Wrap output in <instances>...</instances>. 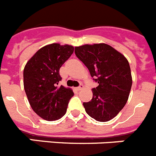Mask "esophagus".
Listing matches in <instances>:
<instances>
[{"label":"esophagus","mask_w":156,"mask_h":156,"mask_svg":"<svg viewBox=\"0 0 156 156\" xmlns=\"http://www.w3.org/2000/svg\"><path fill=\"white\" fill-rule=\"evenodd\" d=\"M82 89H83V86H78V87H77L76 90H78V91H80V90H82Z\"/></svg>","instance_id":"34e87169"}]
</instances>
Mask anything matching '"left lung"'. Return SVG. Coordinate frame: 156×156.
<instances>
[{
    "instance_id": "1",
    "label": "left lung",
    "mask_w": 156,
    "mask_h": 156,
    "mask_svg": "<svg viewBox=\"0 0 156 156\" xmlns=\"http://www.w3.org/2000/svg\"><path fill=\"white\" fill-rule=\"evenodd\" d=\"M75 55L98 83L93 98L83 103L86 113L101 122L114 118L129 99L133 78L125 55L106 44L75 47Z\"/></svg>"
}]
</instances>
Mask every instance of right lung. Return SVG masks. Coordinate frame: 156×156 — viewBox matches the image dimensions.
<instances>
[{
  "label": "right lung",
  "mask_w": 156,
  "mask_h": 156,
  "mask_svg": "<svg viewBox=\"0 0 156 156\" xmlns=\"http://www.w3.org/2000/svg\"><path fill=\"white\" fill-rule=\"evenodd\" d=\"M74 52L71 45L51 44L36 52L23 69V88L31 108L46 120H56L66 112L74 92L58 86L59 69Z\"/></svg>",
  "instance_id": "1"
}]
</instances>
